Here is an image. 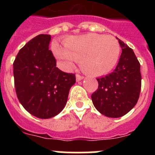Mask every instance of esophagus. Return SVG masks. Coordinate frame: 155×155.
<instances>
[{
    "mask_svg": "<svg viewBox=\"0 0 155 155\" xmlns=\"http://www.w3.org/2000/svg\"><path fill=\"white\" fill-rule=\"evenodd\" d=\"M83 78H84V77H83V76H81V75H79V74L76 75V81H81Z\"/></svg>",
    "mask_w": 155,
    "mask_h": 155,
    "instance_id": "34e87169",
    "label": "esophagus"
}]
</instances>
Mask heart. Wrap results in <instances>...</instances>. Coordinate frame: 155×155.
Masks as SVG:
<instances>
[{"mask_svg":"<svg viewBox=\"0 0 155 155\" xmlns=\"http://www.w3.org/2000/svg\"><path fill=\"white\" fill-rule=\"evenodd\" d=\"M64 48L57 42L53 45L54 54L66 68L70 69L74 61H80L84 73L94 76L107 74L113 71L120 56V45L111 35L89 33L67 38Z\"/></svg>","mask_w":155,"mask_h":155,"instance_id":"b5f03b06","label":"heart"}]
</instances>
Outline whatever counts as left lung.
I'll list each match as a JSON object with an SVG mask.
<instances>
[{
    "label": "left lung",
    "mask_w": 155,
    "mask_h": 155,
    "mask_svg": "<svg viewBox=\"0 0 155 155\" xmlns=\"http://www.w3.org/2000/svg\"><path fill=\"white\" fill-rule=\"evenodd\" d=\"M119 40L121 56L113 73L97 78L98 89L91 94L95 109L101 114L118 118L135 106L141 88L140 64L131 48Z\"/></svg>",
    "instance_id": "left-lung-1"
}]
</instances>
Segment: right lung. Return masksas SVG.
Segmentation results:
<instances>
[{
    "mask_svg": "<svg viewBox=\"0 0 155 155\" xmlns=\"http://www.w3.org/2000/svg\"><path fill=\"white\" fill-rule=\"evenodd\" d=\"M50 35H37L19 50L13 64L15 86L20 103L39 119L57 116L65 107L76 78L57 68Z\"/></svg>",
    "mask_w": 155,
    "mask_h": 155,
    "instance_id": "1",
    "label": "right lung"
}]
</instances>
